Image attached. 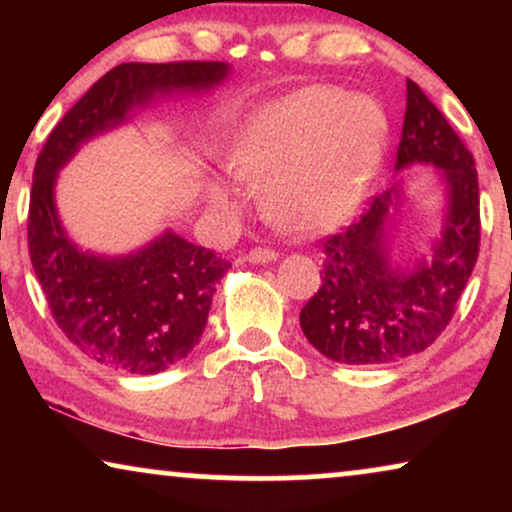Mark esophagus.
I'll return each mask as SVG.
<instances>
[{"label":"esophagus","mask_w":512,"mask_h":512,"mask_svg":"<svg viewBox=\"0 0 512 512\" xmlns=\"http://www.w3.org/2000/svg\"><path fill=\"white\" fill-rule=\"evenodd\" d=\"M247 261L249 263H272L277 261V251L275 249H265V247H258V249H251L247 254Z\"/></svg>","instance_id":"34e87169"}]
</instances>
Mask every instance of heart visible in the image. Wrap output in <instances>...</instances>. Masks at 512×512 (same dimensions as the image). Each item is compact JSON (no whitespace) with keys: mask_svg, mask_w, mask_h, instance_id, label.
Wrapping results in <instances>:
<instances>
[{"mask_svg":"<svg viewBox=\"0 0 512 512\" xmlns=\"http://www.w3.org/2000/svg\"><path fill=\"white\" fill-rule=\"evenodd\" d=\"M387 139V114L373 97L305 88L247 116L228 167L242 184L263 186V205L279 221L324 228L359 207ZM214 202L228 207L233 195L214 188Z\"/></svg>","mask_w":512,"mask_h":512,"instance_id":"1","label":"heart"}]
</instances>
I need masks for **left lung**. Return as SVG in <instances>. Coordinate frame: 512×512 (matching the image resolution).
Wrapping results in <instances>:
<instances>
[{"label":"left lung","instance_id":"8db88e82","mask_svg":"<svg viewBox=\"0 0 512 512\" xmlns=\"http://www.w3.org/2000/svg\"><path fill=\"white\" fill-rule=\"evenodd\" d=\"M438 167L445 181V221L431 256L398 265L389 256V230L401 209L396 181L370 200L352 226L324 242L321 286L300 310V328L312 347L347 366H380L424 352L450 324L461 291L478 261V172L436 104L408 81L396 172Z\"/></svg>","mask_w":512,"mask_h":512}]
</instances>
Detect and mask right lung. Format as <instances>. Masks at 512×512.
<instances>
[{"label":"right lung","mask_w":512,"mask_h":512,"mask_svg":"<svg viewBox=\"0 0 512 512\" xmlns=\"http://www.w3.org/2000/svg\"><path fill=\"white\" fill-rule=\"evenodd\" d=\"M226 62H125L102 76L48 135L34 165L27 244L55 324L83 354L132 375L186 359L205 331L216 282L230 261L165 230L128 256L81 251L55 207L58 172L90 139L118 128L160 95L205 93Z\"/></svg>","instance_id":"add662e5"}]
</instances>
